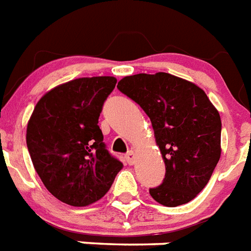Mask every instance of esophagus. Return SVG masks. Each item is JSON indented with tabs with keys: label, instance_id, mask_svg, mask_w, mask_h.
Listing matches in <instances>:
<instances>
[{
	"label": "esophagus",
	"instance_id": "1",
	"mask_svg": "<svg viewBox=\"0 0 251 251\" xmlns=\"http://www.w3.org/2000/svg\"><path fill=\"white\" fill-rule=\"evenodd\" d=\"M135 159H136V155L133 151H128L127 154H126V160H127L128 164H133L135 163Z\"/></svg>",
	"mask_w": 251,
	"mask_h": 251
}]
</instances>
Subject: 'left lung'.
Returning a JSON list of instances; mask_svg holds the SVG:
<instances>
[{"instance_id": "1", "label": "left lung", "mask_w": 251, "mask_h": 251, "mask_svg": "<svg viewBox=\"0 0 251 251\" xmlns=\"http://www.w3.org/2000/svg\"><path fill=\"white\" fill-rule=\"evenodd\" d=\"M118 89L150 118L166 164L163 182L150 188V196L167 207L192 201L219 162L218 110L196 84L166 72L127 76L118 83Z\"/></svg>"}]
</instances>
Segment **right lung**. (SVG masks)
Returning <instances> with one entry per match:
<instances>
[{
	"label": "right lung",
	"instance_id": "right-lung-1",
	"mask_svg": "<svg viewBox=\"0 0 251 251\" xmlns=\"http://www.w3.org/2000/svg\"><path fill=\"white\" fill-rule=\"evenodd\" d=\"M115 77L71 80L36 105L27 126V148L37 175L50 193L71 206L101 200L123 163L111 155L98 118Z\"/></svg>",
	"mask_w": 251,
	"mask_h": 251
}]
</instances>
